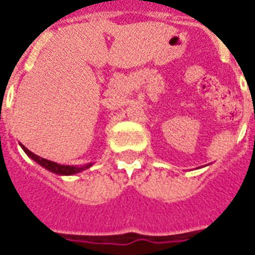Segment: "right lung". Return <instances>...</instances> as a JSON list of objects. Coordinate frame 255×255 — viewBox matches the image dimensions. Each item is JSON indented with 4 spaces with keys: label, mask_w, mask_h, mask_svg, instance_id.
I'll list each match as a JSON object with an SVG mask.
<instances>
[{
    "label": "right lung",
    "mask_w": 255,
    "mask_h": 255,
    "mask_svg": "<svg viewBox=\"0 0 255 255\" xmlns=\"http://www.w3.org/2000/svg\"><path fill=\"white\" fill-rule=\"evenodd\" d=\"M21 148L25 151V153L29 156L30 159L34 160L35 163H38L41 167H43L45 169L50 170V172H53L55 174H59V176H71V174H77L79 172H83V170L88 169V168L91 167L92 163L87 164V165H83V167H75V165H62V164H57L54 163V161H50V160H46L43 157H39L38 155L33 153L31 151H29L25 145H22L19 143Z\"/></svg>",
    "instance_id": "add662e5"
}]
</instances>
